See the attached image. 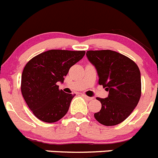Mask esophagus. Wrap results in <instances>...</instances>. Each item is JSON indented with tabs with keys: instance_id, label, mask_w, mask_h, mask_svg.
I'll return each instance as SVG.
<instances>
[{
	"instance_id": "esophagus-1",
	"label": "esophagus",
	"mask_w": 158,
	"mask_h": 158,
	"mask_svg": "<svg viewBox=\"0 0 158 158\" xmlns=\"http://www.w3.org/2000/svg\"><path fill=\"white\" fill-rule=\"evenodd\" d=\"M82 97H83L86 101H91V100H93V97H88V96L85 95V94H82Z\"/></svg>"
}]
</instances>
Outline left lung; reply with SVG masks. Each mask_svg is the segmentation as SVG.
<instances>
[{"label": "left lung", "instance_id": "obj_1", "mask_svg": "<svg viewBox=\"0 0 158 158\" xmlns=\"http://www.w3.org/2000/svg\"><path fill=\"white\" fill-rule=\"evenodd\" d=\"M86 56L97 69L98 83L109 91L107 98H97L102 106L94 118L104 126H116L130 115L140 99L139 67L128 57L110 50L88 51Z\"/></svg>", "mask_w": 158, "mask_h": 158}]
</instances>
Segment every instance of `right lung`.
<instances>
[{"label":"right lung","mask_w":158,"mask_h":158,"mask_svg":"<svg viewBox=\"0 0 158 158\" xmlns=\"http://www.w3.org/2000/svg\"><path fill=\"white\" fill-rule=\"evenodd\" d=\"M84 51L50 50L32 57L22 74L21 91L32 112L40 120L52 123L62 118L75 95L59 89L69 69L85 55Z\"/></svg>","instance_id":"obj_1"}]
</instances>
